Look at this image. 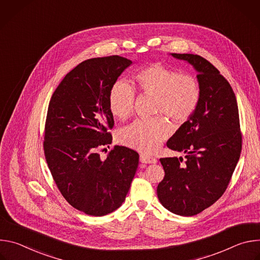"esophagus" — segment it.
I'll list each match as a JSON object with an SVG mask.
<instances>
[{
  "label": "esophagus",
  "instance_id": "34e87169",
  "mask_svg": "<svg viewBox=\"0 0 260 260\" xmlns=\"http://www.w3.org/2000/svg\"><path fill=\"white\" fill-rule=\"evenodd\" d=\"M140 160L143 164H156V161H157V159L155 157L150 156L148 154H141L140 155Z\"/></svg>",
  "mask_w": 260,
  "mask_h": 260
}]
</instances>
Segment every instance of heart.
<instances>
[{
	"instance_id": "heart-1",
	"label": "heart",
	"mask_w": 260,
	"mask_h": 260,
	"mask_svg": "<svg viewBox=\"0 0 260 260\" xmlns=\"http://www.w3.org/2000/svg\"><path fill=\"white\" fill-rule=\"evenodd\" d=\"M140 91L155 96L154 112H164L176 122L186 121L196 111L201 96L198 80L159 63L151 64L136 76ZM136 93L132 85L123 80L116 81L109 93L111 113L126 119L134 111ZM172 132L164 116L138 119L123 127L118 135L120 143L142 152L156 150Z\"/></svg>"
}]
</instances>
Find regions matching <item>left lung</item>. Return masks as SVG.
I'll return each instance as SVG.
<instances>
[{
  "instance_id": "left-lung-1",
  "label": "left lung",
  "mask_w": 260,
  "mask_h": 260,
  "mask_svg": "<svg viewBox=\"0 0 260 260\" xmlns=\"http://www.w3.org/2000/svg\"><path fill=\"white\" fill-rule=\"evenodd\" d=\"M171 55L198 72L201 96L192 115L167 143L186 159H159L165 178L157 197L170 212L193 216L212 206L231 181L242 150L239 109L231 84L211 62L197 54Z\"/></svg>"
}]
</instances>
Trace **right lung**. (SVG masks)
I'll list each match as a JSON object with an SVG mask.
<instances>
[{"mask_svg": "<svg viewBox=\"0 0 260 260\" xmlns=\"http://www.w3.org/2000/svg\"><path fill=\"white\" fill-rule=\"evenodd\" d=\"M132 63L118 55L84 60L67 74L49 102L44 136L48 168L66 201L87 215L117 210L138 169L139 154L127 147L115 146L106 159L98 153L112 143L111 87Z\"/></svg>", "mask_w": 260, "mask_h": 260, "instance_id": "right-lung-1", "label": "right lung"}]
</instances>
